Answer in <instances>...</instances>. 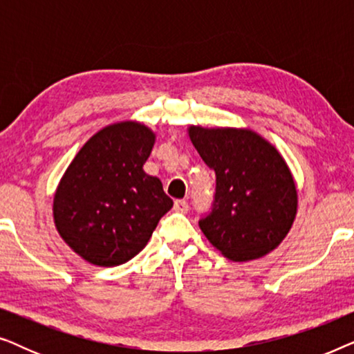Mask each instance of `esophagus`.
Returning <instances> with one entry per match:
<instances>
[{
  "label": "esophagus",
  "instance_id": "esophagus-1",
  "mask_svg": "<svg viewBox=\"0 0 354 354\" xmlns=\"http://www.w3.org/2000/svg\"><path fill=\"white\" fill-rule=\"evenodd\" d=\"M174 209H176L177 212H188V209H190V206H188V201L185 200H177L176 203H174Z\"/></svg>",
  "mask_w": 354,
  "mask_h": 354
}]
</instances>
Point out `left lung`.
Here are the masks:
<instances>
[{"label": "left lung", "mask_w": 354, "mask_h": 354, "mask_svg": "<svg viewBox=\"0 0 354 354\" xmlns=\"http://www.w3.org/2000/svg\"><path fill=\"white\" fill-rule=\"evenodd\" d=\"M188 137L216 172L214 203L200 219L209 243L239 263L277 248L298 207L297 185L282 154L250 129L192 125Z\"/></svg>", "instance_id": "obj_1"}]
</instances>
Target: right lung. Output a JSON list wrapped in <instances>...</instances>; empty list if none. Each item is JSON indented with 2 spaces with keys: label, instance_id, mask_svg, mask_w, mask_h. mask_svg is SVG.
<instances>
[{
  "label": "right lung",
  "instance_id": "right-lung-1",
  "mask_svg": "<svg viewBox=\"0 0 354 354\" xmlns=\"http://www.w3.org/2000/svg\"><path fill=\"white\" fill-rule=\"evenodd\" d=\"M156 135L125 120L96 132L66 169L53 201L62 240L85 261L113 268L138 254L172 207L143 164Z\"/></svg>",
  "mask_w": 354,
  "mask_h": 354
}]
</instances>
